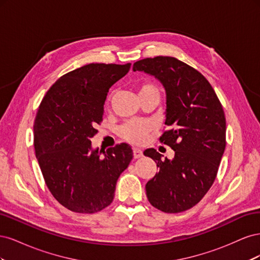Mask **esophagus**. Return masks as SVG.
I'll list each match as a JSON object with an SVG mask.
<instances>
[{
    "label": "esophagus",
    "mask_w": 260,
    "mask_h": 260,
    "mask_svg": "<svg viewBox=\"0 0 260 260\" xmlns=\"http://www.w3.org/2000/svg\"><path fill=\"white\" fill-rule=\"evenodd\" d=\"M133 156H135V158H141L143 156V152L138 147H133Z\"/></svg>",
    "instance_id": "34e87169"
}]
</instances>
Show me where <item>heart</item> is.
<instances>
[{
  "mask_svg": "<svg viewBox=\"0 0 260 260\" xmlns=\"http://www.w3.org/2000/svg\"><path fill=\"white\" fill-rule=\"evenodd\" d=\"M149 93L159 94L158 89L152 83H142L139 86V96ZM153 125L144 120H130L123 123L119 129V135L129 142L141 144L143 143L147 135L152 131Z\"/></svg>",
  "mask_w": 260,
  "mask_h": 260,
  "instance_id": "b5f03b06",
  "label": "heart"
}]
</instances>
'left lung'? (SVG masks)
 Listing matches in <instances>:
<instances>
[{
	"label": "left lung",
	"instance_id": "8db88e82",
	"mask_svg": "<svg viewBox=\"0 0 260 260\" xmlns=\"http://www.w3.org/2000/svg\"><path fill=\"white\" fill-rule=\"evenodd\" d=\"M158 79L166 90L169 130L160 143L175 151L171 160L154 148L144 155L155 160L158 172L145 185L152 205L177 214L195 206L214 183L225 148V117L208 80L185 62L170 56L144 58L133 64Z\"/></svg>",
	"mask_w": 260,
	"mask_h": 260
}]
</instances>
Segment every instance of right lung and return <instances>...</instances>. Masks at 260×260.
<instances>
[{
	"label": "right lung",
	"mask_w": 260,
	"mask_h": 260,
	"mask_svg": "<svg viewBox=\"0 0 260 260\" xmlns=\"http://www.w3.org/2000/svg\"><path fill=\"white\" fill-rule=\"evenodd\" d=\"M125 65L89 64L55 82L34 124V143L46 186L59 204L79 214L101 211L114 200L117 180L133 157L127 143L93 149L111 86L128 74Z\"/></svg>",
	"instance_id": "1"
}]
</instances>
